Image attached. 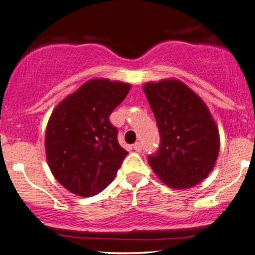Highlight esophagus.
<instances>
[{
	"instance_id": "1",
	"label": "esophagus",
	"mask_w": 255,
	"mask_h": 255,
	"mask_svg": "<svg viewBox=\"0 0 255 255\" xmlns=\"http://www.w3.org/2000/svg\"><path fill=\"white\" fill-rule=\"evenodd\" d=\"M133 148H134V150H135L136 152H140V151H141V148H142V145H141V142L136 141L135 144L133 145Z\"/></svg>"
}]
</instances>
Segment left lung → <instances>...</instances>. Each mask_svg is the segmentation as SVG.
<instances>
[{
  "mask_svg": "<svg viewBox=\"0 0 255 255\" xmlns=\"http://www.w3.org/2000/svg\"><path fill=\"white\" fill-rule=\"evenodd\" d=\"M156 118L160 147L148 156L158 178L175 189L191 188L209 176L218 158V126L194 91L177 79L142 86Z\"/></svg>",
  "mask_w": 255,
  "mask_h": 255,
  "instance_id": "1",
  "label": "left lung"
}]
</instances>
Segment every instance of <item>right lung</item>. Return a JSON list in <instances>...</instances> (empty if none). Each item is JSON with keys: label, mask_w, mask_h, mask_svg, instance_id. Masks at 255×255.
<instances>
[{"label": "right lung", "mask_w": 255, "mask_h": 255, "mask_svg": "<svg viewBox=\"0 0 255 255\" xmlns=\"http://www.w3.org/2000/svg\"><path fill=\"white\" fill-rule=\"evenodd\" d=\"M130 84L95 78L62 99L45 130V153L54 177L80 197H92L115 178L128 152L109 116Z\"/></svg>", "instance_id": "obj_1"}]
</instances>
